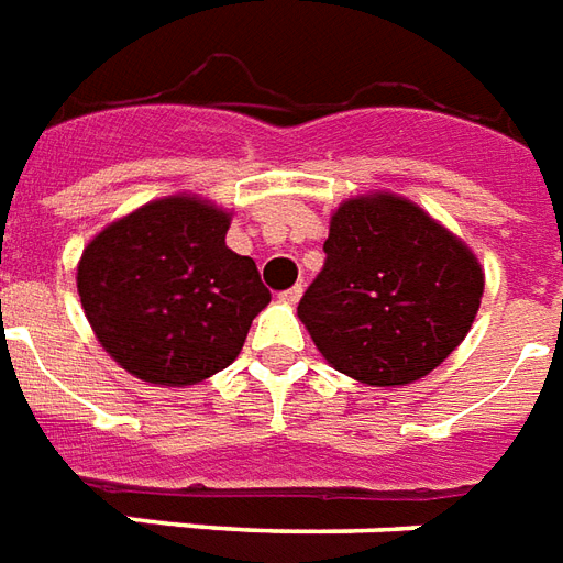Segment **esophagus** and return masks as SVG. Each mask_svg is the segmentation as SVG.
I'll use <instances>...</instances> for the list:
<instances>
[{
	"label": "esophagus",
	"mask_w": 563,
	"mask_h": 563,
	"mask_svg": "<svg viewBox=\"0 0 563 563\" xmlns=\"http://www.w3.org/2000/svg\"><path fill=\"white\" fill-rule=\"evenodd\" d=\"M300 295H303V286H300V283H295V286H291V289L280 291V298L286 300V303H298Z\"/></svg>",
	"instance_id": "34e87169"
}]
</instances>
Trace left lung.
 <instances>
[{
	"instance_id": "1",
	"label": "left lung",
	"mask_w": 563,
	"mask_h": 563,
	"mask_svg": "<svg viewBox=\"0 0 563 563\" xmlns=\"http://www.w3.org/2000/svg\"><path fill=\"white\" fill-rule=\"evenodd\" d=\"M482 291L470 247L419 206L375 195L336 209L324 268L303 291L298 316L342 375L401 386L461 345Z\"/></svg>"
}]
</instances>
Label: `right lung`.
Wrapping results in <instances>:
<instances>
[{
  "instance_id": "right-lung-1",
  "label": "right lung",
  "mask_w": 563,
  "mask_h": 563,
  "mask_svg": "<svg viewBox=\"0 0 563 563\" xmlns=\"http://www.w3.org/2000/svg\"><path fill=\"white\" fill-rule=\"evenodd\" d=\"M230 214L195 197L141 206L93 239L79 298L102 349L141 380L188 386L239 357L272 291L227 247Z\"/></svg>"
}]
</instances>
